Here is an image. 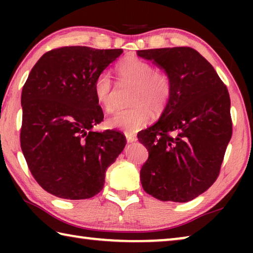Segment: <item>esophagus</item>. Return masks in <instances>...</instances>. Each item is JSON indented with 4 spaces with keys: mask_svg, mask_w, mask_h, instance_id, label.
Wrapping results in <instances>:
<instances>
[{
    "mask_svg": "<svg viewBox=\"0 0 253 253\" xmlns=\"http://www.w3.org/2000/svg\"><path fill=\"white\" fill-rule=\"evenodd\" d=\"M125 136H126V138H127V142H128V143L136 142L137 137H136V135L134 134V132H125Z\"/></svg>",
    "mask_w": 253,
    "mask_h": 253,
    "instance_id": "obj_1",
    "label": "esophagus"
}]
</instances>
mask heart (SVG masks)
Masks as SVG:
<instances>
[{
	"mask_svg": "<svg viewBox=\"0 0 253 253\" xmlns=\"http://www.w3.org/2000/svg\"><path fill=\"white\" fill-rule=\"evenodd\" d=\"M119 79L132 84L128 108L118 111L107 121L110 128L135 131L142 128L152 116L161 114L172 97V80L165 71L155 70L151 62L137 57H127L117 65ZM95 99L107 113L116 109L113 83L108 72L102 71L92 84Z\"/></svg>",
	"mask_w": 253,
	"mask_h": 253,
	"instance_id": "b5f03b06",
	"label": "heart"
}]
</instances>
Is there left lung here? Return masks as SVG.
<instances>
[{
    "label": "left lung",
    "mask_w": 253,
    "mask_h": 253,
    "mask_svg": "<svg viewBox=\"0 0 253 253\" xmlns=\"http://www.w3.org/2000/svg\"><path fill=\"white\" fill-rule=\"evenodd\" d=\"M137 54L162 68L173 85L158 122L137 135L148 151L142 186L157 200L188 202L219 176L232 136L229 91L211 63L190 46Z\"/></svg>",
    "instance_id": "1"
}]
</instances>
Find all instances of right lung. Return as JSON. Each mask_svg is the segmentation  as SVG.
<instances>
[{
  "mask_svg": "<svg viewBox=\"0 0 253 253\" xmlns=\"http://www.w3.org/2000/svg\"><path fill=\"white\" fill-rule=\"evenodd\" d=\"M122 53L62 46L44 53L30 72L21 96V148L32 176L48 193L92 198L125 147L121 131L92 130L104 119L93 81Z\"/></svg>",
  "mask_w": 253,
  "mask_h": 253,
  "instance_id": "1",
  "label": "right lung"
}]
</instances>
